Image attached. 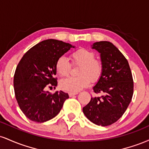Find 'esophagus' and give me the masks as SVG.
<instances>
[{
  "instance_id": "1",
  "label": "esophagus",
  "mask_w": 149,
  "mask_h": 149,
  "mask_svg": "<svg viewBox=\"0 0 149 149\" xmlns=\"http://www.w3.org/2000/svg\"><path fill=\"white\" fill-rule=\"evenodd\" d=\"M78 92H69V96L70 97H72V96H74V95H78Z\"/></svg>"
}]
</instances>
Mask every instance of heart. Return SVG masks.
Here are the masks:
<instances>
[{
  "mask_svg": "<svg viewBox=\"0 0 149 149\" xmlns=\"http://www.w3.org/2000/svg\"><path fill=\"white\" fill-rule=\"evenodd\" d=\"M72 64L79 65L77 77H69L62 80L60 83L63 90L70 92H78L88 87L90 83L98 81L102 76L103 66L102 61L95 59V54L88 49L80 48L71 53ZM71 64L67 58L60 57L56 62V70L61 76L69 75Z\"/></svg>",
  "mask_w": 149,
  "mask_h": 149,
  "instance_id": "1",
  "label": "heart"
}]
</instances>
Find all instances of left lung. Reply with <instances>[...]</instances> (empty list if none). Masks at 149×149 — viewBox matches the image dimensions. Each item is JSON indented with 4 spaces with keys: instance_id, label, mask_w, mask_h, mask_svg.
Listing matches in <instances>:
<instances>
[{
    "instance_id": "1",
    "label": "left lung",
    "mask_w": 149,
    "mask_h": 149,
    "mask_svg": "<svg viewBox=\"0 0 149 149\" xmlns=\"http://www.w3.org/2000/svg\"><path fill=\"white\" fill-rule=\"evenodd\" d=\"M92 48L100 53L103 66L93 90L102 95L92 97L83 111L93 123L108 126L123 115L130 103L134 90L132 75L126 58L111 42H96Z\"/></svg>"
}]
</instances>
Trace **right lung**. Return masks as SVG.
<instances>
[{
    "mask_svg": "<svg viewBox=\"0 0 149 149\" xmlns=\"http://www.w3.org/2000/svg\"><path fill=\"white\" fill-rule=\"evenodd\" d=\"M74 46L61 40L47 39L25 53L17 66L14 90L20 109L31 120L44 123L60 112L69 95L62 91L54 94L47 87L57 85L56 62ZM52 88V87H49Z\"/></svg>",
    "mask_w": 149,
    "mask_h": 149,
    "instance_id": "obj_1",
    "label": "right lung"
}]
</instances>
